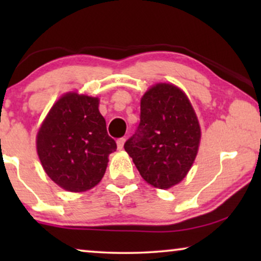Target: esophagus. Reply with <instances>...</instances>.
Listing matches in <instances>:
<instances>
[{"label": "esophagus", "instance_id": "esophagus-1", "mask_svg": "<svg viewBox=\"0 0 261 261\" xmlns=\"http://www.w3.org/2000/svg\"><path fill=\"white\" fill-rule=\"evenodd\" d=\"M124 141H126V139H124V138H120V139H117V141H116V144H117V148H119V149H122V148H123V145H124Z\"/></svg>", "mask_w": 261, "mask_h": 261}]
</instances>
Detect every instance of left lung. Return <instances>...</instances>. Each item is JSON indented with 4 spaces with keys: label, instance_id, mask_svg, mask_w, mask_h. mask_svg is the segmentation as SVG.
<instances>
[{
    "label": "left lung",
    "instance_id": "1",
    "mask_svg": "<svg viewBox=\"0 0 261 261\" xmlns=\"http://www.w3.org/2000/svg\"><path fill=\"white\" fill-rule=\"evenodd\" d=\"M201 128L180 89L156 84L142 96L140 123L124 142L141 177L158 189L179 183L198 151Z\"/></svg>",
    "mask_w": 261,
    "mask_h": 261
}]
</instances>
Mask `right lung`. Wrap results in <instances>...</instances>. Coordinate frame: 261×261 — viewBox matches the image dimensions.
Here are the masks:
<instances>
[{
    "mask_svg": "<svg viewBox=\"0 0 261 261\" xmlns=\"http://www.w3.org/2000/svg\"><path fill=\"white\" fill-rule=\"evenodd\" d=\"M37 149L45 172L59 187L72 192L94 188L116 149L98 98L70 92L58 99L38 132Z\"/></svg>",
    "mask_w": 261,
    "mask_h": 261,
    "instance_id": "add662e5",
    "label": "right lung"
}]
</instances>
